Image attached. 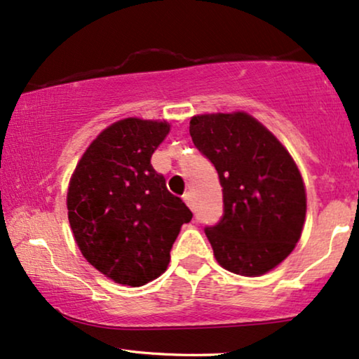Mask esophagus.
<instances>
[{
  "label": "esophagus",
  "mask_w": 359,
  "mask_h": 359,
  "mask_svg": "<svg viewBox=\"0 0 359 359\" xmlns=\"http://www.w3.org/2000/svg\"><path fill=\"white\" fill-rule=\"evenodd\" d=\"M184 202L189 205V208H192V210H194L195 205H194V197H192V194H190V192L185 194V195H184Z\"/></svg>",
  "instance_id": "34e87169"
}]
</instances>
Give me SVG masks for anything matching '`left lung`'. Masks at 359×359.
I'll use <instances>...</instances> for the list:
<instances>
[{
  "mask_svg": "<svg viewBox=\"0 0 359 359\" xmlns=\"http://www.w3.org/2000/svg\"><path fill=\"white\" fill-rule=\"evenodd\" d=\"M190 136L215 165L223 189V217L205 226L217 261L248 277L274 269L302 235L307 210L292 157L246 113L194 116Z\"/></svg>",
  "mask_w": 359,
  "mask_h": 359,
  "instance_id": "8db88e82",
  "label": "left lung"
}]
</instances>
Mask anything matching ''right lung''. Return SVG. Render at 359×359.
<instances>
[{
	"mask_svg": "<svg viewBox=\"0 0 359 359\" xmlns=\"http://www.w3.org/2000/svg\"><path fill=\"white\" fill-rule=\"evenodd\" d=\"M169 131L165 121L121 119L100 133L72 175L67 208L76 245L118 284L140 287L159 277L194 217L151 164Z\"/></svg>",
	"mask_w": 359,
	"mask_h": 359,
	"instance_id": "1",
	"label": "right lung"
}]
</instances>
